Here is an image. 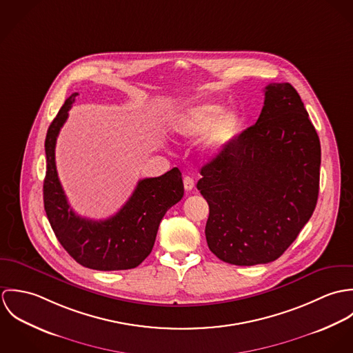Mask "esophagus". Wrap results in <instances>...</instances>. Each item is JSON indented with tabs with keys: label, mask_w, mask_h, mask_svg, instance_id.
I'll use <instances>...</instances> for the list:
<instances>
[{
	"label": "esophagus",
	"mask_w": 353,
	"mask_h": 353,
	"mask_svg": "<svg viewBox=\"0 0 353 353\" xmlns=\"http://www.w3.org/2000/svg\"><path fill=\"white\" fill-rule=\"evenodd\" d=\"M183 186H185V189H186L188 192L193 190V189H194V179H193L192 176H189V175L183 176Z\"/></svg>",
	"instance_id": "1"
}]
</instances>
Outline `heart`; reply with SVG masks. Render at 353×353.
I'll use <instances>...</instances> for the list:
<instances>
[{"mask_svg":"<svg viewBox=\"0 0 353 353\" xmlns=\"http://www.w3.org/2000/svg\"><path fill=\"white\" fill-rule=\"evenodd\" d=\"M242 118L238 110H224L220 103H200L185 110L175 121L174 133L194 140L205 133L202 148L209 156L224 151L238 136Z\"/></svg>","mask_w":353,"mask_h":353,"instance_id":"heart-1","label":"heart"}]
</instances>
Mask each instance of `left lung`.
<instances>
[{
    "label": "left lung",
    "instance_id": "1",
    "mask_svg": "<svg viewBox=\"0 0 353 353\" xmlns=\"http://www.w3.org/2000/svg\"><path fill=\"white\" fill-rule=\"evenodd\" d=\"M319 167V137L299 94L290 83L266 85L256 122L201 168L209 250L239 266L283 255L315 209Z\"/></svg>",
    "mask_w": 353,
    "mask_h": 353
}]
</instances>
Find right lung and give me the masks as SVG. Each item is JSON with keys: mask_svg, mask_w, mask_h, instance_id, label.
Segmentation results:
<instances>
[{"mask_svg": "<svg viewBox=\"0 0 353 353\" xmlns=\"http://www.w3.org/2000/svg\"><path fill=\"white\" fill-rule=\"evenodd\" d=\"M79 94H72L58 111L46 134V178L43 202L51 228L68 254L95 270H126L151 254L165 212L183 197L181 171L174 167L161 176L141 179L132 197L114 216L90 220L70 208L55 167V143Z\"/></svg>", "mask_w": 353, "mask_h": 353, "instance_id": "add662e5", "label": "right lung"}]
</instances>
